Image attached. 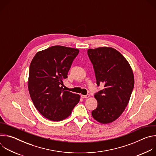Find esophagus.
<instances>
[{
	"label": "esophagus",
	"mask_w": 156,
	"mask_h": 156,
	"mask_svg": "<svg viewBox=\"0 0 156 156\" xmlns=\"http://www.w3.org/2000/svg\"><path fill=\"white\" fill-rule=\"evenodd\" d=\"M90 97V95L89 94H87L86 95H81V98H88Z\"/></svg>",
	"instance_id": "esophagus-1"
}]
</instances>
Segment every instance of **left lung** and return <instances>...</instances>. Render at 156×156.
Returning a JSON list of instances; mask_svg holds the SVG:
<instances>
[{
  "label": "left lung",
  "mask_w": 156,
  "mask_h": 156,
  "mask_svg": "<svg viewBox=\"0 0 156 156\" xmlns=\"http://www.w3.org/2000/svg\"><path fill=\"white\" fill-rule=\"evenodd\" d=\"M93 65L96 83L104 84L103 90L95 93L98 107L92 111L93 117L101 123L117 119L129 101L134 75L126 58L116 49L103 47L87 50Z\"/></svg>",
  "instance_id": "8db88e82"
}]
</instances>
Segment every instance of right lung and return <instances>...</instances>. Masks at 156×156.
Listing matches in <instances>:
<instances>
[{
  "label": "right lung",
  "mask_w": 156,
  "mask_h": 156,
  "mask_svg": "<svg viewBox=\"0 0 156 156\" xmlns=\"http://www.w3.org/2000/svg\"><path fill=\"white\" fill-rule=\"evenodd\" d=\"M79 52L77 49L54 46L38 52L30 63V97L40 114L50 120L67 118L80 101L79 94L65 91L62 87Z\"/></svg>",
  "instance_id": "obj_1"
}]
</instances>
